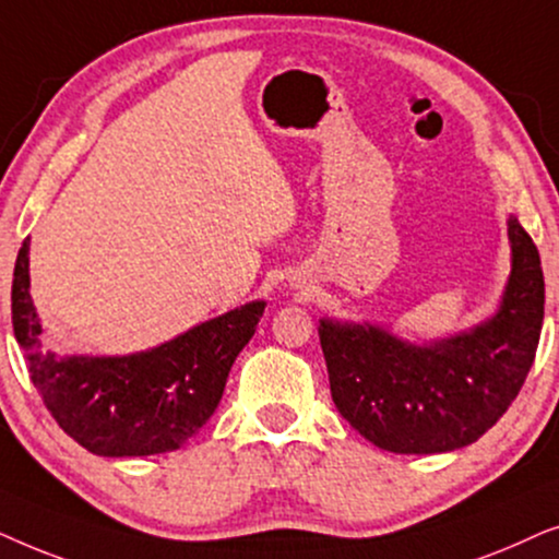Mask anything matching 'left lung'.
Returning <instances> with one entry per match:
<instances>
[{"label": "left lung", "instance_id": "1", "mask_svg": "<svg viewBox=\"0 0 559 559\" xmlns=\"http://www.w3.org/2000/svg\"><path fill=\"white\" fill-rule=\"evenodd\" d=\"M511 274L484 323L425 346L371 323L320 320L335 407L389 453L465 448L499 423L534 364L545 318V277L532 236L509 216Z\"/></svg>", "mask_w": 559, "mask_h": 559}]
</instances>
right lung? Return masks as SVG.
I'll return each instance as SVG.
<instances>
[{"label":"right lung","instance_id":"add662e5","mask_svg":"<svg viewBox=\"0 0 559 559\" xmlns=\"http://www.w3.org/2000/svg\"><path fill=\"white\" fill-rule=\"evenodd\" d=\"M29 239L14 262L12 328L29 377L66 435L94 455L173 453L216 412L228 371L251 341L264 300L129 356H58L43 348L29 297Z\"/></svg>","mask_w":559,"mask_h":559}]
</instances>
